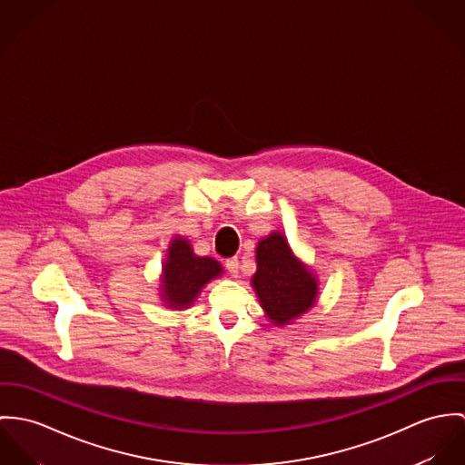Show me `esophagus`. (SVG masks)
<instances>
[{
  "label": "esophagus",
  "instance_id": "esophagus-1",
  "mask_svg": "<svg viewBox=\"0 0 465 465\" xmlns=\"http://www.w3.org/2000/svg\"><path fill=\"white\" fill-rule=\"evenodd\" d=\"M224 265H226V269H228V272H230L232 276H237V274H239V260H237V258H228Z\"/></svg>",
  "mask_w": 465,
  "mask_h": 465
}]
</instances>
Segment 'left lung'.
Here are the masks:
<instances>
[{"label": "left lung", "instance_id": "8db88e82", "mask_svg": "<svg viewBox=\"0 0 465 465\" xmlns=\"http://www.w3.org/2000/svg\"><path fill=\"white\" fill-rule=\"evenodd\" d=\"M317 285L315 274L292 253L282 232H271L258 241L252 287L269 322L282 328L300 319L315 305Z\"/></svg>", "mask_w": 465, "mask_h": 465}]
</instances>
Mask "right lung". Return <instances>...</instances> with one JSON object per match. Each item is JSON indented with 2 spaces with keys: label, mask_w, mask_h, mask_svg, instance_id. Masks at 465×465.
Segmentation results:
<instances>
[{
  "label": "right lung",
  "mask_w": 465,
  "mask_h": 465,
  "mask_svg": "<svg viewBox=\"0 0 465 465\" xmlns=\"http://www.w3.org/2000/svg\"><path fill=\"white\" fill-rule=\"evenodd\" d=\"M223 274L212 257H198L185 237L176 235L167 248L160 274V298L167 309H189L210 280Z\"/></svg>",
  "instance_id": "obj_1"
}]
</instances>
